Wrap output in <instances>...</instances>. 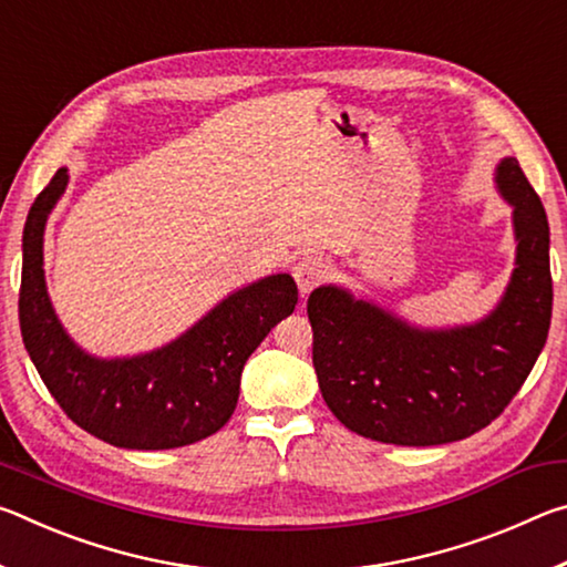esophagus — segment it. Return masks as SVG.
<instances>
[{"mask_svg":"<svg viewBox=\"0 0 567 567\" xmlns=\"http://www.w3.org/2000/svg\"><path fill=\"white\" fill-rule=\"evenodd\" d=\"M292 275H295L297 287H300V292L305 297L322 282L324 275H328V262H324L318 255H307L292 267Z\"/></svg>","mask_w":567,"mask_h":567,"instance_id":"34e87169","label":"esophagus"}]
</instances>
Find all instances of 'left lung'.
I'll return each mask as SVG.
<instances>
[{
	"instance_id": "left-lung-1",
	"label": "left lung",
	"mask_w": 567,
	"mask_h": 567,
	"mask_svg": "<svg viewBox=\"0 0 567 567\" xmlns=\"http://www.w3.org/2000/svg\"><path fill=\"white\" fill-rule=\"evenodd\" d=\"M513 207L515 270L473 324L417 328L378 302L322 285L307 300L312 364L332 415L390 445H443L501 415L545 348L553 315L550 227L515 157L495 167Z\"/></svg>"
}]
</instances>
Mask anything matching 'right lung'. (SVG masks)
I'll use <instances>...</instances> for the list:
<instances>
[{
  "instance_id": "right-lung-1",
  "label": "right lung",
  "mask_w": 567,
  "mask_h": 567,
  "mask_svg": "<svg viewBox=\"0 0 567 567\" xmlns=\"http://www.w3.org/2000/svg\"><path fill=\"white\" fill-rule=\"evenodd\" d=\"M66 182L70 172L60 167L34 199L22 237L19 328L47 390L66 417L114 447L169 450L217 433L237 408L247 358L292 315L295 280L280 272L239 287L157 350L84 352L56 318L44 280V227Z\"/></svg>"
}]
</instances>
